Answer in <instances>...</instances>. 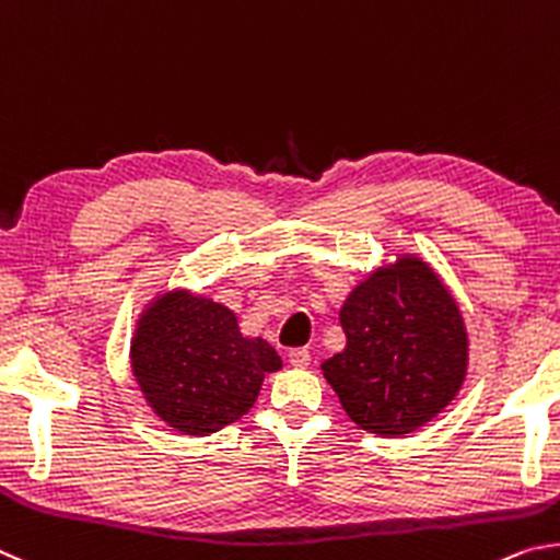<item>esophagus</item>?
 Listing matches in <instances>:
<instances>
[{
  "label": "esophagus",
  "instance_id": "34e87169",
  "mask_svg": "<svg viewBox=\"0 0 560 560\" xmlns=\"http://www.w3.org/2000/svg\"><path fill=\"white\" fill-rule=\"evenodd\" d=\"M288 359H290V364L295 366V369H307V366H310V361H312V357H310V351H307V349H290Z\"/></svg>",
  "mask_w": 560,
  "mask_h": 560
}]
</instances>
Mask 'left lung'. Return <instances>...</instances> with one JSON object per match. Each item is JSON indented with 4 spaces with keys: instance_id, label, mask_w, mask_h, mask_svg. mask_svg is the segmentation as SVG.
<instances>
[{
    "instance_id": "8db88e82",
    "label": "left lung",
    "mask_w": 560,
    "mask_h": 560,
    "mask_svg": "<svg viewBox=\"0 0 560 560\" xmlns=\"http://www.w3.org/2000/svg\"><path fill=\"white\" fill-rule=\"evenodd\" d=\"M347 345L322 361L341 408L374 435H408L453 404L469 335L453 290L418 253H396L357 282L339 310Z\"/></svg>"
}]
</instances>
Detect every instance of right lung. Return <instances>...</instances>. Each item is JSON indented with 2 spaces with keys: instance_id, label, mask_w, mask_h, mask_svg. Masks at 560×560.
<instances>
[{
  "instance_id": "1",
  "label": "right lung",
  "mask_w": 560,
  "mask_h": 560,
  "mask_svg": "<svg viewBox=\"0 0 560 560\" xmlns=\"http://www.w3.org/2000/svg\"><path fill=\"white\" fill-rule=\"evenodd\" d=\"M280 369L268 339L245 337L231 307L189 288L160 292L135 319L132 378L174 433H219L248 413L265 374Z\"/></svg>"
}]
</instances>
